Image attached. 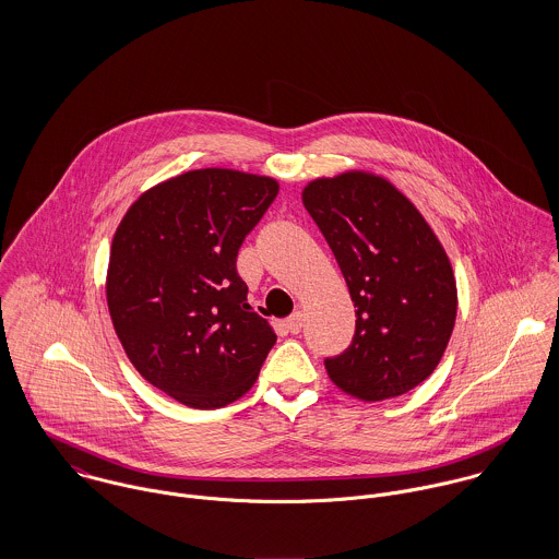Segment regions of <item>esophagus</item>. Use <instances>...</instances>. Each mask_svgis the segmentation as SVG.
<instances>
[{
  "mask_svg": "<svg viewBox=\"0 0 559 559\" xmlns=\"http://www.w3.org/2000/svg\"><path fill=\"white\" fill-rule=\"evenodd\" d=\"M286 326H288L290 333H299L301 326H304V314H301V312H295L293 317H288V319H286Z\"/></svg>",
  "mask_w": 559,
  "mask_h": 559,
  "instance_id": "34e87169",
  "label": "esophagus"
}]
</instances>
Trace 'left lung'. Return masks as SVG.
Wrapping results in <instances>:
<instances>
[{"label":"left lung","mask_w":559,"mask_h":559,"mask_svg":"<svg viewBox=\"0 0 559 559\" xmlns=\"http://www.w3.org/2000/svg\"><path fill=\"white\" fill-rule=\"evenodd\" d=\"M355 304L346 350L324 359L348 396L396 399L441 361L456 320V282L441 242L385 178L346 171L304 189Z\"/></svg>","instance_id":"obj_1"}]
</instances>
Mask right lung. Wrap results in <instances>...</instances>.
I'll return each instance as SVG.
<instances>
[{"label":"right lung","instance_id":"right-lung-1","mask_svg":"<svg viewBox=\"0 0 559 559\" xmlns=\"http://www.w3.org/2000/svg\"><path fill=\"white\" fill-rule=\"evenodd\" d=\"M280 185L235 169H193L146 191L111 242L107 306L138 372L193 408L240 399L277 335L247 304L245 237Z\"/></svg>","mask_w":559,"mask_h":559}]
</instances>
